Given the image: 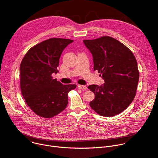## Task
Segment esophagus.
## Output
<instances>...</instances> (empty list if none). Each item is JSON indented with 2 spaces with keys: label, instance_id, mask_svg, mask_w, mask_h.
<instances>
[{
  "label": "esophagus",
  "instance_id": "esophagus-1",
  "mask_svg": "<svg viewBox=\"0 0 158 158\" xmlns=\"http://www.w3.org/2000/svg\"><path fill=\"white\" fill-rule=\"evenodd\" d=\"M77 87L79 89H87V86L85 85H78Z\"/></svg>",
  "mask_w": 158,
  "mask_h": 158
}]
</instances>
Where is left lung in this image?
Returning <instances> with one entry per match:
<instances>
[{"mask_svg": "<svg viewBox=\"0 0 158 158\" xmlns=\"http://www.w3.org/2000/svg\"><path fill=\"white\" fill-rule=\"evenodd\" d=\"M92 53L94 70L104 81L101 86L89 85L95 94L89 106L97 113L113 117L125 110L136 95L139 71L136 58L119 41L110 36L83 40Z\"/></svg>", "mask_w": 158, "mask_h": 158, "instance_id": "obj_1", "label": "left lung"}]
</instances>
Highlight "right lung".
<instances>
[{
	"label": "right lung",
	"mask_w": 158,
	"mask_h": 158,
	"mask_svg": "<svg viewBox=\"0 0 158 158\" xmlns=\"http://www.w3.org/2000/svg\"><path fill=\"white\" fill-rule=\"evenodd\" d=\"M73 40L50 38L30 48L20 64V88L30 109L48 118L63 111L68 104V94L76 85H63L52 75L57 73L63 50Z\"/></svg>",
	"instance_id": "right-lung-1"
}]
</instances>
